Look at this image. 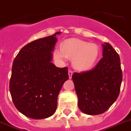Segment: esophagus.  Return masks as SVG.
<instances>
[{"instance_id": "1", "label": "esophagus", "mask_w": 131, "mask_h": 131, "mask_svg": "<svg viewBox=\"0 0 131 131\" xmlns=\"http://www.w3.org/2000/svg\"><path fill=\"white\" fill-rule=\"evenodd\" d=\"M72 75H73V71H69V79H71Z\"/></svg>"}]
</instances>
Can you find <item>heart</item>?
<instances>
[{
    "instance_id": "1",
    "label": "heart",
    "mask_w": 131,
    "mask_h": 131,
    "mask_svg": "<svg viewBox=\"0 0 131 131\" xmlns=\"http://www.w3.org/2000/svg\"><path fill=\"white\" fill-rule=\"evenodd\" d=\"M100 54L99 47L95 43L77 38H70L60 44V51L56 50L54 57L60 60L72 59V65L79 71L91 69L96 63Z\"/></svg>"
}]
</instances>
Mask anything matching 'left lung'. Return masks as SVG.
<instances>
[{
  "label": "left lung",
  "mask_w": 131,
  "mask_h": 131,
  "mask_svg": "<svg viewBox=\"0 0 131 131\" xmlns=\"http://www.w3.org/2000/svg\"><path fill=\"white\" fill-rule=\"evenodd\" d=\"M102 47L103 58L95 67L72 75L78 107L92 116L103 114L118 99L122 81L119 55L108 43Z\"/></svg>",
  "instance_id": "left-lung-1"
}]
</instances>
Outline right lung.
<instances>
[{
  "instance_id": "obj_1",
  "label": "right lung",
  "mask_w": 131,
  "mask_h": 131,
  "mask_svg": "<svg viewBox=\"0 0 131 131\" xmlns=\"http://www.w3.org/2000/svg\"><path fill=\"white\" fill-rule=\"evenodd\" d=\"M57 32L26 45L13 60L9 90L14 105L26 117L49 118L57 108L58 96L69 79L68 68L51 62Z\"/></svg>"
}]
</instances>
